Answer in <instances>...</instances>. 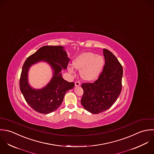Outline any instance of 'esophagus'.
<instances>
[{
  "label": "esophagus",
  "instance_id": "obj_1",
  "mask_svg": "<svg viewBox=\"0 0 154 154\" xmlns=\"http://www.w3.org/2000/svg\"><path fill=\"white\" fill-rule=\"evenodd\" d=\"M75 87H79L81 85V83L79 81H76V82H75Z\"/></svg>",
  "mask_w": 154,
  "mask_h": 154
}]
</instances>
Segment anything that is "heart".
<instances>
[{
	"instance_id": "obj_1",
	"label": "heart",
	"mask_w": 154,
	"mask_h": 154,
	"mask_svg": "<svg viewBox=\"0 0 154 154\" xmlns=\"http://www.w3.org/2000/svg\"><path fill=\"white\" fill-rule=\"evenodd\" d=\"M104 63V58L102 55L89 52L79 54L73 61V67L80 70L82 78L88 81H93L99 76L102 70ZM67 69L70 73H75L73 67H68Z\"/></svg>"
}]
</instances>
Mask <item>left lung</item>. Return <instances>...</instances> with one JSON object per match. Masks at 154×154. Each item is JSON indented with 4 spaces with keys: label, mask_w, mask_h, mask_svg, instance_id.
<instances>
[{
    "label": "left lung",
    "mask_w": 154,
    "mask_h": 154,
    "mask_svg": "<svg viewBox=\"0 0 154 154\" xmlns=\"http://www.w3.org/2000/svg\"><path fill=\"white\" fill-rule=\"evenodd\" d=\"M105 60L102 72L93 83H84V94L81 103L85 110L97 114L110 108L116 102L122 90L123 69L116 57L103 49Z\"/></svg>",
    "instance_id": "left-lung-1"
}]
</instances>
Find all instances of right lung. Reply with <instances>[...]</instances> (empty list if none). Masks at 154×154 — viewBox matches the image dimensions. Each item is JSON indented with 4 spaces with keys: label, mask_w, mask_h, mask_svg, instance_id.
<instances>
[{
    "label": "right lung",
    "mask_w": 154,
    "mask_h": 154,
    "mask_svg": "<svg viewBox=\"0 0 154 154\" xmlns=\"http://www.w3.org/2000/svg\"><path fill=\"white\" fill-rule=\"evenodd\" d=\"M69 60L63 47L47 45L40 48L25 61L20 76V88L26 102L35 111L43 114L55 111L61 104L66 92L73 88L75 84L64 80L61 72L67 69ZM41 61L46 62L51 66L53 77L46 86L36 89L28 83V70L32 65Z\"/></svg>",
    "instance_id": "add662e5"
}]
</instances>
